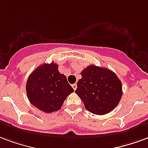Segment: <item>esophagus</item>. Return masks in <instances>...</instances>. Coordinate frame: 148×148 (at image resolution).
I'll return each mask as SVG.
<instances>
[{
	"label": "esophagus",
	"mask_w": 148,
	"mask_h": 148,
	"mask_svg": "<svg viewBox=\"0 0 148 148\" xmlns=\"http://www.w3.org/2000/svg\"><path fill=\"white\" fill-rule=\"evenodd\" d=\"M72 87H73V88L74 89V90H76V88H77V84H74L72 85Z\"/></svg>",
	"instance_id": "34e87169"
}]
</instances>
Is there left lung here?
<instances>
[{"instance_id":"obj_1","label":"left lung","mask_w":148,"mask_h":148,"mask_svg":"<svg viewBox=\"0 0 148 148\" xmlns=\"http://www.w3.org/2000/svg\"><path fill=\"white\" fill-rule=\"evenodd\" d=\"M75 94L87 110L104 115L114 110L122 96V85L117 75L105 68L90 65L81 72Z\"/></svg>"}]
</instances>
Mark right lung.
Listing matches in <instances>:
<instances>
[{"mask_svg": "<svg viewBox=\"0 0 148 148\" xmlns=\"http://www.w3.org/2000/svg\"><path fill=\"white\" fill-rule=\"evenodd\" d=\"M29 101L45 113L59 110L68 95L74 90L56 63L44 64L29 75L26 84Z\"/></svg>", "mask_w": 148, "mask_h": 148, "instance_id": "right-lung-1", "label": "right lung"}]
</instances>
